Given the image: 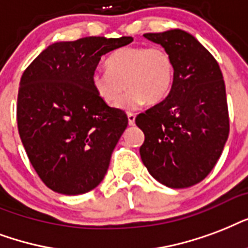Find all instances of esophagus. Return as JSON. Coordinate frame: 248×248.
<instances>
[{
  "label": "esophagus",
  "instance_id": "obj_1",
  "mask_svg": "<svg viewBox=\"0 0 248 248\" xmlns=\"http://www.w3.org/2000/svg\"><path fill=\"white\" fill-rule=\"evenodd\" d=\"M134 122H136V115L129 112V114H128V123H129V125H133Z\"/></svg>",
  "mask_w": 248,
  "mask_h": 248
}]
</instances>
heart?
I'll return each instance as SVG.
<instances>
[{
    "instance_id": "1",
    "label": "heart",
    "mask_w": 248,
    "mask_h": 248,
    "mask_svg": "<svg viewBox=\"0 0 248 248\" xmlns=\"http://www.w3.org/2000/svg\"><path fill=\"white\" fill-rule=\"evenodd\" d=\"M107 70L94 71L93 90L107 106H114L125 90H130L118 107L133 111L147 101L158 103L168 95L174 76L173 59L166 49L154 46H126L114 51L106 61Z\"/></svg>"
}]
</instances>
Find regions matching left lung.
I'll use <instances>...</instances> for the list:
<instances>
[{
  "label": "left lung",
  "mask_w": 248,
  "mask_h": 248,
  "mask_svg": "<svg viewBox=\"0 0 248 248\" xmlns=\"http://www.w3.org/2000/svg\"><path fill=\"white\" fill-rule=\"evenodd\" d=\"M143 36L170 53L174 76L166 99L136 118L142 163L163 185L189 187L208 176L229 136L225 82L216 59L185 31Z\"/></svg>",
  "instance_id": "1"
}]
</instances>
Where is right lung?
I'll use <instances>...</instances> for the list:
<instances>
[{
	"mask_svg": "<svg viewBox=\"0 0 248 248\" xmlns=\"http://www.w3.org/2000/svg\"><path fill=\"white\" fill-rule=\"evenodd\" d=\"M132 41L124 36L54 42L23 72L19 136L38 177L53 191L88 193L105 177L128 118L98 98L90 78L102 55Z\"/></svg>",
	"mask_w": 248,
	"mask_h": 248,
	"instance_id": "obj_1",
	"label": "right lung"
}]
</instances>
